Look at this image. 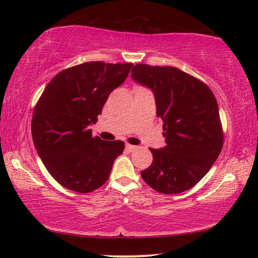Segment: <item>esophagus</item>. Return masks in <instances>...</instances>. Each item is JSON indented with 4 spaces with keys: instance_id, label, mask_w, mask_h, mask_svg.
I'll use <instances>...</instances> for the list:
<instances>
[{
    "instance_id": "34e87169",
    "label": "esophagus",
    "mask_w": 258,
    "mask_h": 258,
    "mask_svg": "<svg viewBox=\"0 0 258 258\" xmlns=\"http://www.w3.org/2000/svg\"><path fill=\"white\" fill-rule=\"evenodd\" d=\"M135 149H137V147H135V146H132V145H128V143H127V145H126V150H127V151H130V152H132V151H134Z\"/></svg>"
}]
</instances>
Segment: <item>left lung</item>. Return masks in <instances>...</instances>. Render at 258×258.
Returning <instances> with one entry per match:
<instances>
[{"instance_id":"obj_1","label":"left lung","mask_w":258,"mask_h":258,"mask_svg":"<svg viewBox=\"0 0 258 258\" xmlns=\"http://www.w3.org/2000/svg\"><path fill=\"white\" fill-rule=\"evenodd\" d=\"M131 77L155 95L166 146L150 149L152 164L141 176L165 195L191 189L206 175L223 146L216 99L211 89L174 67L137 64Z\"/></svg>"}]
</instances>
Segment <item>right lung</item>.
Wrapping results in <instances>:
<instances>
[{
    "label": "right lung",
    "instance_id": "right-lung-1",
    "mask_svg": "<svg viewBox=\"0 0 258 258\" xmlns=\"http://www.w3.org/2000/svg\"><path fill=\"white\" fill-rule=\"evenodd\" d=\"M133 63L91 61L60 72L34 109L35 149L52 177L69 190L87 194L107 182L123 141L92 137L103 104L127 78Z\"/></svg>",
    "mask_w": 258,
    "mask_h": 258
}]
</instances>
